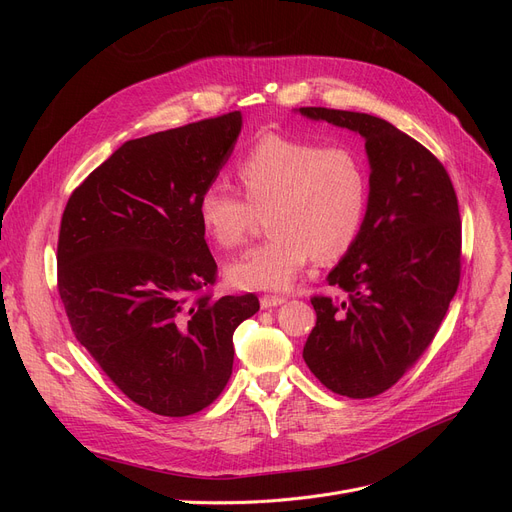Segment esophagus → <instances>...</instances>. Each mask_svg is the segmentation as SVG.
Wrapping results in <instances>:
<instances>
[{
    "instance_id": "esophagus-1",
    "label": "esophagus",
    "mask_w": 512,
    "mask_h": 512,
    "mask_svg": "<svg viewBox=\"0 0 512 512\" xmlns=\"http://www.w3.org/2000/svg\"><path fill=\"white\" fill-rule=\"evenodd\" d=\"M282 303H286V299L280 297V294H263V297H261V307H263V309L278 307V305H282Z\"/></svg>"
}]
</instances>
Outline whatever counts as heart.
Returning a JSON list of instances; mask_svg holds the SVG:
<instances>
[{"instance_id": "b5f03b06", "label": "heart", "mask_w": 512, "mask_h": 512, "mask_svg": "<svg viewBox=\"0 0 512 512\" xmlns=\"http://www.w3.org/2000/svg\"><path fill=\"white\" fill-rule=\"evenodd\" d=\"M236 178L245 197L209 182L197 199L201 230L218 249L238 247L257 213H265L270 238L226 265L236 288H286L313 255L340 259L361 234L371 178L353 147L265 132L238 157Z\"/></svg>"}]
</instances>
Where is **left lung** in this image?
Returning a JSON list of instances; mask_svg holds the SVG:
<instances>
[{
	"instance_id": "8db88e82",
	"label": "left lung",
	"mask_w": 512,
	"mask_h": 512,
	"mask_svg": "<svg viewBox=\"0 0 512 512\" xmlns=\"http://www.w3.org/2000/svg\"><path fill=\"white\" fill-rule=\"evenodd\" d=\"M301 114L359 132L371 164L361 234L328 276L346 299L311 297L303 359L328 390L373 398L427 351L459 288V199L440 159L390 122L328 107Z\"/></svg>"
}]
</instances>
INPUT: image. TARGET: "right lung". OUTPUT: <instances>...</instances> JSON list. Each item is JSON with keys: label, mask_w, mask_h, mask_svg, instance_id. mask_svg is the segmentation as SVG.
I'll return each mask as SVG.
<instances>
[{"label": "right lung", "mask_w": 512, "mask_h": 512, "mask_svg": "<svg viewBox=\"0 0 512 512\" xmlns=\"http://www.w3.org/2000/svg\"><path fill=\"white\" fill-rule=\"evenodd\" d=\"M240 112L126 141L62 213L58 292L76 340L139 407L186 417L226 388L253 292L213 299L218 265L197 199L218 178Z\"/></svg>", "instance_id": "add662e5"}]
</instances>
